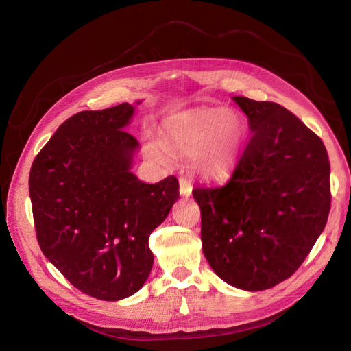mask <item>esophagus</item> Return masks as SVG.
Returning a JSON list of instances; mask_svg holds the SVG:
<instances>
[{
	"label": "esophagus",
	"mask_w": 351,
	"mask_h": 351,
	"mask_svg": "<svg viewBox=\"0 0 351 351\" xmlns=\"http://www.w3.org/2000/svg\"><path fill=\"white\" fill-rule=\"evenodd\" d=\"M178 183H180V195L184 196V197H189L190 195H192V189H193V186H192V183L189 182L187 178L182 177V178L178 180Z\"/></svg>",
	"instance_id": "obj_1"
}]
</instances>
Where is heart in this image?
<instances>
[{"instance_id": "heart-1", "label": "heart", "mask_w": 351, "mask_h": 351, "mask_svg": "<svg viewBox=\"0 0 351 351\" xmlns=\"http://www.w3.org/2000/svg\"><path fill=\"white\" fill-rule=\"evenodd\" d=\"M247 134V121L239 111L204 107L169 119L162 130V143L173 154L190 156V167L199 177L218 182L236 168ZM146 149L159 161L167 159L161 143L149 141Z\"/></svg>"}]
</instances>
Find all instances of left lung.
Returning <instances> with one entry per match:
<instances>
[{
    "instance_id": "8db88e82",
    "label": "left lung",
    "mask_w": 351,
    "mask_h": 351,
    "mask_svg": "<svg viewBox=\"0 0 351 351\" xmlns=\"http://www.w3.org/2000/svg\"><path fill=\"white\" fill-rule=\"evenodd\" d=\"M253 132L231 178L195 187L202 249L221 280L261 291L290 278L331 209L329 161L319 136L268 101L232 97Z\"/></svg>"
}]
</instances>
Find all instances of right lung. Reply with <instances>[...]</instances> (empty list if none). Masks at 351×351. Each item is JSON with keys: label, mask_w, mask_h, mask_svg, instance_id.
I'll list each match as a JSON object with an SVG mask.
<instances>
[{"label": "right lung", "mask_w": 351, "mask_h": 351, "mask_svg": "<svg viewBox=\"0 0 351 351\" xmlns=\"http://www.w3.org/2000/svg\"><path fill=\"white\" fill-rule=\"evenodd\" d=\"M133 112L124 102L71 115L29 174L42 253L77 290L107 302L142 289L154 263L151 232L178 199L174 176L146 184L130 171L139 143L124 127Z\"/></svg>", "instance_id": "obj_1"}]
</instances>
